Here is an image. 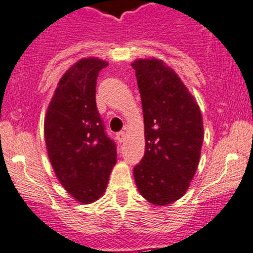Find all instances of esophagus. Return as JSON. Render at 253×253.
<instances>
[{
	"instance_id": "34e87169",
	"label": "esophagus",
	"mask_w": 253,
	"mask_h": 253,
	"mask_svg": "<svg viewBox=\"0 0 253 253\" xmlns=\"http://www.w3.org/2000/svg\"><path fill=\"white\" fill-rule=\"evenodd\" d=\"M126 131H119L118 134H117V137H118V140L121 142H123L124 141V139H126Z\"/></svg>"
}]
</instances>
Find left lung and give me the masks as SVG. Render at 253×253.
<instances>
[{
  "instance_id": "left-lung-1",
  "label": "left lung",
  "mask_w": 253,
  "mask_h": 253,
  "mask_svg": "<svg viewBox=\"0 0 253 253\" xmlns=\"http://www.w3.org/2000/svg\"><path fill=\"white\" fill-rule=\"evenodd\" d=\"M135 70L145 126V154L134 167L140 194L167 206L186 194L201 159L203 118L196 98L162 60L139 59Z\"/></svg>"
}]
</instances>
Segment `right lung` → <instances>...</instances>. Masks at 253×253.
Masks as SVG:
<instances>
[{"mask_svg":"<svg viewBox=\"0 0 253 253\" xmlns=\"http://www.w3.org/2000/svg\"><path fill=\"white\" fill-rule=\"evenodd\" d=\"M108 62L81 59L57 84L44 121L47 156L56 178L77 202L101 198L117 162V147L107 136L96 106L98 72Z\"/></svg>","mask_w":253,"mask_h":253,"instance_id":"obj_1","label":"right lung"}]
</instances>
